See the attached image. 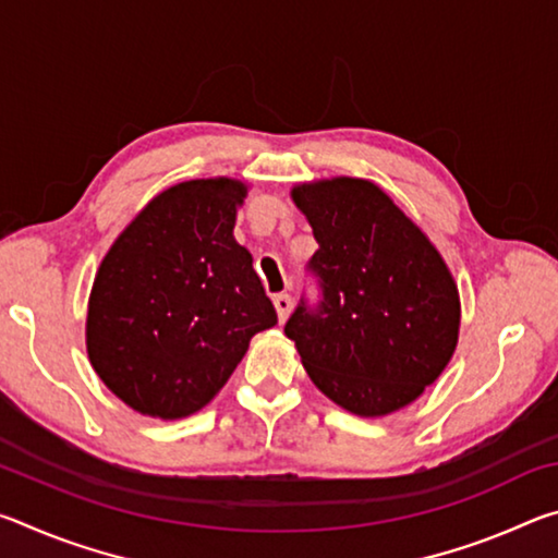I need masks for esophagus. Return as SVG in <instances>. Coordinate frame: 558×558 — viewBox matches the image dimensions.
I'll return each mask as SVG.
<instances>
[{
	"instance_id": "obj_1",
	"label": "esophagus",
	"mask_w": 558,
	"mask_h": 558,
	"mask_svg": "<svg viewBox=\"0 0 558 558\" xmlns=\"http://www.w3.org/2000/svg\"><path fill=\"white\" fill-rule=\"evenodd\" d=\"M272 305H276V313L280 317V323H286L288 315H290V307H292V298L288 292H280V295L272 298Z\"/></svg>"
}]
</instances>
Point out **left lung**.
Wrapping results in <instances>:
<instances>
[{
    "label": "left lung",
    "mask_w": 558,
    "mask_h": 558,
    "mask_svg": "<svg viewBox=\"0 0 558 558\" xmlns=\"http://www.w3.org/2000/svg\"><path fill=\"white\" fill-rule=\"evenodd\" d=\"M290 196L319 243L307 268L323 288L286 325L302 366L349 413L403 409L456 352L460 298L446 260L369 179H319Z\"/></svg>",
    "instance_id": "1"
}]
</instances>
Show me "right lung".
Wrapping results in <instances>:
<instances>
[{
    "mask_svg": "<svg viewBox=\"0 0 558 558\" xmlns=\"http://www.w3.org/2000/svg\"><path fill=\"white\" fill-rule=\"evenodd\" d=\"M239 179H192L157 194L93 280L86 347L132 411L177 421L204 409L278 315L233 239Z\"/></svg>",
    "mask_w": 558,
    "mask_h": 558,
    "instance_id": "right-lung-1",
    "label": "right lung"
}]
</instances>
